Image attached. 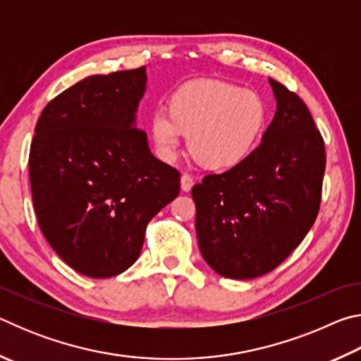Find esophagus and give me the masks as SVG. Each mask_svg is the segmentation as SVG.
<instances>
[{"instance_id":"1","label":"esophagus","mask_w":361,"mask_h":361,"mask_svg":"<svg viewBox=\"0 0 361 361\" xmlns=\"http://www.w3.org/2000/svg\"><path fill=\"white\" fill-rule=\"evenodd\" d=\"M192 185H194L192 176L188 175V173H183V175H181V189H183V191L188 192L189 189L192 188Z\"/></svg>"}]
</instances>
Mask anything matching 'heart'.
I'll return each instance as SVG.
<instances>
[{
  "label": "heart",
  "instance_id": "1",
  "mask_svg": "<svg viewBox=\"0 0 361 361\" xmlns=\"http://www.w3.org/2000/svg\"><path fill=\"white\" fill-rule=\"evenodd\" d=\"M269 108L255 90L240 85L197 79L175 89L166 113H156L149 132L157 154L172 161L181 135H189L188 148L207 170L224 172L252 154L264 133Z\"/></svg>",
  "mask_w": 361,
  "mask_h": 361
}]
</instances>
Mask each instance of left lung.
Wrapping results in <instances>:
<instances>
[{"label": "left lung", "instance_id": "1", "mask_svg": "<svg viewBox=\"0 0 361 361\" xmlns=\"http://www.w3.org/2000/svg\"><path fill=\"white\" fill-rule=\"evenodd\" d=\"M277 111L245 161L192 188L204 259L228 279H255L288 258L322 204L325 142L301 97L271 79Z\"/></svg>", "mask_w": 361, "mask_h": 361}]
</instances>
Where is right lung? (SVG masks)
<instances>
[{
	"label": "right lung",
	"mask_w": 361,
	"mask_h": 361,
	"mask_svg": "<svg viewBox=\"0 0 361 361\" xmlns=\"http://www.w3.org/2000/svg\"><path fill=\"white\" fill-rule=\"evenodd\" d=\"M145 66L94 75L47 103L28 172L46 240L92 279L114 277L142 252L146 226L180 194V172L151 154L135 111Z\"/></svg>",
	"instance_id": "right-lung-1"
}]
</instances>
